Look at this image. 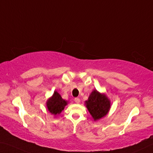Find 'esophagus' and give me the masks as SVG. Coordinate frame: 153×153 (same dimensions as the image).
<instances>
[{"instance_id": "1", "label": "esophagus", "mask_w": 153, "mask_h": 153, "mask_svg": "<svg viewBox=\"0 0 153 153\" xmlns=\"http://www.w3.org/2000/svg\"><path fill=\"white\" fill-rule=\"evenodd\" d=\"M74 101H75V103H79L80 102H81V100H80V99L79 98H74Z\"/></svg>"}]
</instances>
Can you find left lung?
I'll use <instances>...</instances> for the list:
<instances>
[{
	"mask_svg": "<svg viewBox=\"0 0 153 153\" xmlns=\"http://www.w3.org/2000/svg\"><path fill=\"white\" fill-rule=\"evenodd\" d=\"M88 111L95 121L105 116L111 107L110 100L107 96L97 90H93L88 100L85 101Z\"/></svg>",
	"mask_w": 153,
	"mask_h": 153,
	"instance_id": "left-lung-1",
	"label": "left lung"
}]
</instances>
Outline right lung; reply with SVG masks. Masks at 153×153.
<instances>
[{"instance_id":"obj_1","label":"right lung","mask_w":153,"mask_h":153,"mask_svg":"<svg viewBox=\"0 0 153 153\" xmlns=\"http://www.w3.org/2000/svg\"><path fill=\"white\" fill-rule=\"evenodd\" d=\"M67 104H68V101L63 100L61 95L55 91L52 97L48 100L46 106L48 110L51 114L56 116L61 113Z\"/></svg>"}]
</instances>
